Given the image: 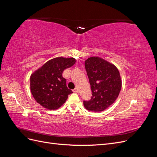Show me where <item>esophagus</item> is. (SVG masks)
Masks as SVG:
<instances>
[{
    "instance_id": "34e87169",
    "label": "esophagus",
    "mask_w": 157,
    "mask_h": 157,
    "mask_svg": "<svg viewBox=\"0 0 157 157\" xmlns=\"http://www.w3.org/2000/svg\"><path fill=\"white\" fill-rule=\"evenodd\" d=\"M73 92H75V93H78V92H79V90H78V88H75L73 90Z\"/></svg>"
}]
</instances>
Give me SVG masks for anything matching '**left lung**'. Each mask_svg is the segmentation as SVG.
Listing matches in <instances>:
<instances>
[{"label":"left lung","mask_w":157,"mask_h":157,"mask_svg":"<svg viewBox=\"0 0 157 157\" xmlns=\"http://www.w3.org/2000/svg\"><path fill=\"white\" fill-rule=\"evenodd\" d=\"M84 65L92 96L90 100L84 101V106L90 111H103L119 95L122 88L120 73L115 65L99 57H90Z\"/></svg>","instance_id":"left-lung-1"}]
</instances>
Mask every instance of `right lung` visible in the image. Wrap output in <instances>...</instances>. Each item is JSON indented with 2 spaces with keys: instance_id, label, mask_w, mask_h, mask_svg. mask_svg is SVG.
<instances>
[{
  "instance_id": "right-lung-1",
  "label": "right lung",
  "mask_w": 157,
  "mask_h": 157,
  "mask_svg": "<svg viewBox=\"0 0 157 157\" xmlns=\"http://www.w3.org/2000/svg\"><path fill=\"white\" fill-rule=\"evenodd\" d=\"M75 62L73 58L58 57L48 61L31 75V92L37 103L49 110L63 105L73 92L67 87L62 73Z\"/></svg>"
}]
</instances>
